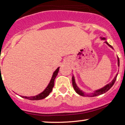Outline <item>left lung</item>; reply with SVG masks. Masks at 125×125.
I'll return each mask as SVG.
<instances>
[{
	"mask_svg": "<svg viewBox=\"0 0 125 125\" xmlns=\"http://www.w3.org/2000/svg\"><path fill=\"white\" fill-rule=\"evenodd\" d=\"M101 39L102 40H105V38H101ZM104 42H105L107 44V45L109 46L110 48H112L113 49L112 46L111 45H110V44H109L106 41H105ZM117 62H117V64H118V66H119V59L118 57H117ZM116 77H117V75L115 77V78L113 79V81H112L111 83L107 84V85H106L105 86L103 87V88L100 89L96 90V91L94 92V93H92V94H84V93L82 91V90H81L79 89V87L77 86L76 84V83H75V81H74V78L73 76H72V85H73V87L74 90H75L77 94H79V95L83 96H86H86L94 97V96H96L100 95V94H104V93L106 92L107 91H108V90H109L112 87L113 84L115 83L116 80Z\"/></svg>",
	"mask_w": 125,
	"mask_h": 125,
	"instance_id": "1",
	"label": "left lung"
}]
</instances>
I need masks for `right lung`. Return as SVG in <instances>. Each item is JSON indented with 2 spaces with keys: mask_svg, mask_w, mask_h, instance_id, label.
Here are the masks:
<instances>
[{
  "mask_svg": "<svg viewBox=\"0 0 125 125\" xmlns=\"http://www.w3.org/2000/svg\"><path fill=\"white\" fill-rule=\"evenodd\" d=\"M59 70V67L54 72L53 74L52 77L51 81H50V83H49L48 86H47L46 88L44 89L43 92L41 93L40 94H39L38 95L35 96H31V97H27V96H21L23 97L25 99H28L29 100H41L43 99L46 97L49 94H50V93L51 92L52 90L53 89V87L54 86V79H55L56 77L58 75Z\"/></svg>",
  "mask_w": 125,
  "mask_h": 125,
  "instance_id": "obj_1",
  "label": "right lung"
}]
</instances>
